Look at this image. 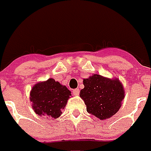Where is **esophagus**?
<instances>
[{
    "mask_svg": "<svg viewBox=\"0 0 151 151\" xmlns=\"http://www.w3.org/2000/svg\"><path fill=\"white\" fill-rule=\"evenodd\" d=\"M72 94H73L74 96H78V95L80 94V89H79V88L74 89V90L72 91Z\"/></svg>",
    "mask_w": 151,
    "mask_h": 151,
    "instance_id": "34e87169",
    "label": "esophagus"
}]
</instances>
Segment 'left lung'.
Listing matches in <instances>:
<instances>
[{"instance_id": "obj_1", "label": "left lung", "mask_w": 151, "mask_h": 151, "mask_svg": "<svg viewBox=\"0 0 151 151\" xmlns=\"http://www.w3.org/2000/svg\"><path fill=\"white\" fill-rule=\"evenodd\" d=\"M83 85L80 96L83 99L88 113L99 119H108L117 113L124 99V89L119 80L96 74L84 79Z\"/></svg>"}]
</instances>
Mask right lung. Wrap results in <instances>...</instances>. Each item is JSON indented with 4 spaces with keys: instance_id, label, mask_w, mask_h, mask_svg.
<instances>
[{
    "instance_id": "add662e5",
    "label": "right lung",
    "mask_w": 151,
    "mask_h": 151,
    "mask_svg": "<svg viewBox=\"0 0 151 151\" xmlns=\"http://www.w3.org/2000/svg\"><path fill=\"white\" fill-rule=\"evenodd\" d=\"M71 91L53 79L39 83L30 93L32 108L40 116L57 119L60 116L70 98Z\"/></svg>"
}]
</instances>
